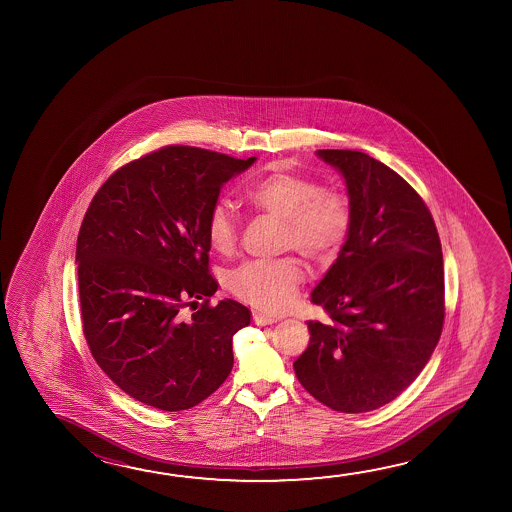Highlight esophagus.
Returning <instances> with one entry per match:
<instances>
[{
	"label": "esophagus",
	"instance_id": "34e87169",
	"mask_svg": "<svg viewBox=\"0 0 512 512\" xmlns=\"http://www.w3.org/2000/svg\"><path fill=\"white\" fill-rule=\"evenodd\" d=\"M253 321H255V325L264 327V325H273V323H277L278 319L275 318V316L262 314V312H253Z\"/></svg>",
	"mask_w": 512,
	"mask_h": 512
}]
</instances>
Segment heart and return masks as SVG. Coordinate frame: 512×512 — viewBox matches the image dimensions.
I'll list each match as a JSON object with an SVG mask.
<instances>
[{"instance_id":"heart-1","label":"heart","mask_w":512,"mask_h":512,"mask_svg":"<svg viewBox=\"0 0 512 512\" xmlns=\"http://www.w3.org/2000/svg\"><path fill=\"white\" fill-rule=\"evenodd\" d=\"M244 200L259 214L282 219V250H296L314 264L336 259L352 232L350 198L298 171H269L246 187ZM205 234L214 252L225 257L235 252L239 228L227 203L210 207ZM303 280L302 260L289 255L278 260L244 262L228 273L227 287L241 302L280 312L291 305Z\"/></svg>"}]
</instances>
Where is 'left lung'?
Listing matches in <instances>:
<instances>
[{"instance_id": "left-lung-1", "label": "left lung", "mask_w": 512, "mask_h": 512, "mask_svg": "<svg viewBox=\"0 0 512 512\" xmlns=\"http://www.w3.org/2000/svg\"><path fill=\"white\" fill-rule=\"evenodd\" d=\"M318 155L343 173L353 225L312 291L328 318L307 321L294 373L332 411H373L411 386L441 337V241L423 198L386 164L362 151Z\"/></svg>"}]
</instances>
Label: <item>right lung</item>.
<instances>
[{
	"label": "right lung",
	"mask_w": 512,
	"mask_h": 512,
	"mask_svg": "<svg viewBox=\"0 0 512 512\" xmlns=\"http://www.w3.org/2000/svg\"><path fill=\"white\" fill-rule=\"evenodd\" d=\"M255 157L171 144L103 182L76 241L85 341L105 375L137 402L185 411L227 380L232 337L250 325L234 300L210 303L205 221L221 185ZM202 299L187 319L183 309Z\"/></svg>",
	"instance_id": "1"
}]
</instances>
